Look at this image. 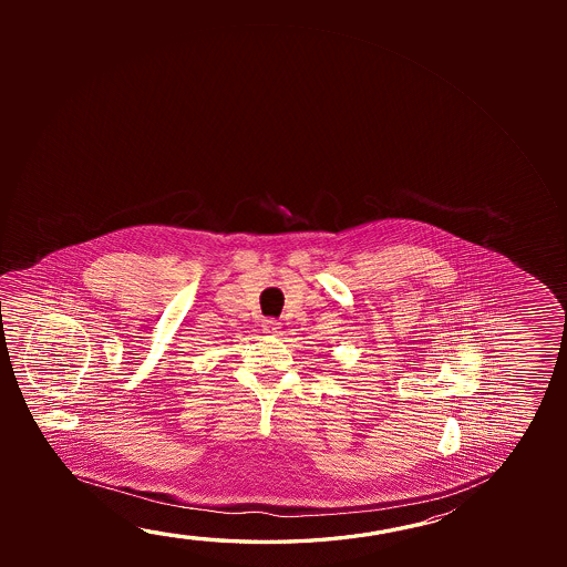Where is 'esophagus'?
I'll list each match as a JSON object with an SVG mask.
<instances>
[{
	"mask_svg": "<svg viewBox=\"0 0 567 567\" xmlns=\"http://www.w3.org/2000/svg\"><path fill=\"white\" fill-rule=\"evenodd\" d=\"M279 320H272V318H269V320H265V322H262V332H265V334L277 336L279 334Z\"/></svg>",
	"mask_w": 567,
	"mask_h": 567,
	"instance_id": "obj_1",
	"label": "esophagus"
}]
</instances>
